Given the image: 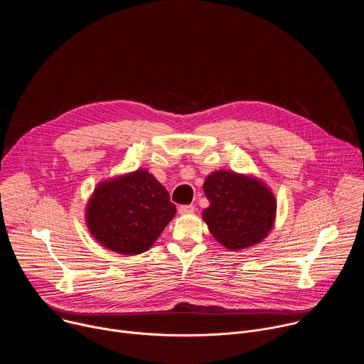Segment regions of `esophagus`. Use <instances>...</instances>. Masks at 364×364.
I'll list each match as a JSON object with an SVG mask.
<instances>
[{"instance_id": "esophagus-1", "label": "esophagus", "mask_w": 364, "mask_h": 364, "mask_svg": "<svg viewBox=\"0 0 364 364\" xmlns=\"http://www.w3.org/2000/svg\"><path fill=\"white\" fill-rule=\"evenodd\" d=\"M194 212V205L187 204V205H180L178 207V213L180 215H191Z\"/></svg>"}]
</instances>
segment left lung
<instances>
[{"label": "left lung", "instance_id": "left-lung-1", "mask_svg": "<svg viewBox=\"0 0 364 364\" xmlns=\"http://www.w3.org/2000/svg\"><path fill=\"white\" fill-rule=\"evenodd\" d=\"M203 190L210 205L201 218L226 249L242 250L261 243L274 229L277 198L256 176L216 170L205 177Z\"/></svg>", "mask_w": 364, "mask_h": 364}]
</instances>
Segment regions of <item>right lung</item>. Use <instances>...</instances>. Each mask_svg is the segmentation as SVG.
Returning <instances> with one entry per match:
<instances>
[{
	"mask_svg": "<svg viewBox=\"0 0 364 364\" xmlns=\"http://www.w3.org/2000/svg\"><path fill=\"white\" fill-rule=\"evenodd\" d=\"M176 212L166 187L138 168L99 181L86 203L85 222L103 247L131 256L146 252Z\"/></svg>",
	"mask_w": 364,
	"mask_h": 364,
	"instance_id": "1",
	"label": "right lung"
}]
</instances>
